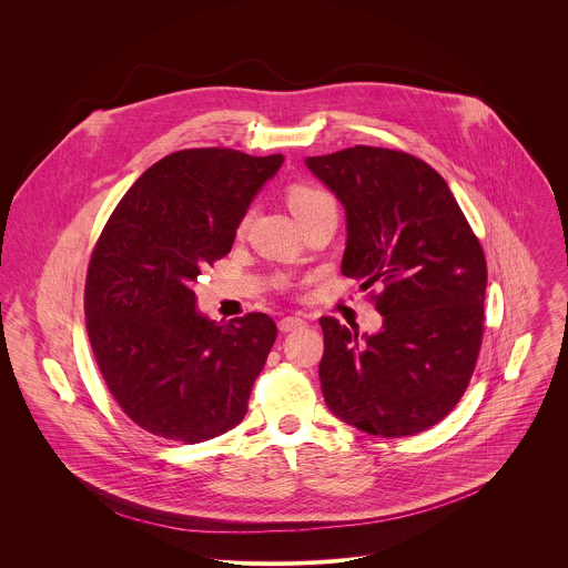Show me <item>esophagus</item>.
Returning <instances> with one entry per match:
<instances>
[{
  "label": "esophagus",
  "instance_id": "1",
  "mask_svg": "<svg viewBox=\"0 0 568 568\" xmlns=\"http://www.w3.org/2000/svg\"><path fill=\"white\" fill-rule=\"evenodd\" d=\"M306 320L304 317H284V320H280V329L282 332H293V329H302V327H306Z\"/></svg>",
  "mask_w": 568,
  "mask_h": 568
}]
</instances>
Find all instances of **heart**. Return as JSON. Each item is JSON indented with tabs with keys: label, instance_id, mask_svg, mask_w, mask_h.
<instances>
[{
	"label": "heart",
	"instance_id": "heart-1",
	"mask_svg": "<svg viewBox=\"0 0 568 568\" xmlns=\"http://www.w3.org/2000/svg\"><path fill=\"white\" fill-rule=\"evenodd\" d=\"M286 201L297 219H304L306 214L327 207V205H334V199L325 190L308 185V183H293L286 192ZM244 225H246V216H244L241 227Z\"/></svg>",
	"mask_w": 568,
	"mask_h": 568
}]
</instances>
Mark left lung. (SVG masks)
Returning <instances> with one entry per match:
<instances>
[{
    "instance_id": "8db88e82",
    "label": "left lung",
    "mask_w": 568,
    "mask_h": 568,
    "mask_svg": "<svg viewBox=\"0 0 568 568\" xmlns=\"http://www.w3.org/2000/svg\"><path fill=\"white\" fill-rule=\"evenodd\" d=\"M306 165L345 207L341 271L372 291L378 334L322 317L325 405L381 437L442 422L462 400L484 338L487 264L448 183L403 151L354 146Z\"/></svg>"
}]
</instances>
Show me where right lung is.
<instances>
[{"label":"right lung","mask_w":568,"mask_h":568,"mask_svg":"<svg viewBox=\"0 0 568 568\" xmlns=\"http://www.w3.org/2000/svg\"><path fill=\"white\" fill-rule=\"evenodd\" d=\"M282 162L234 149L172 153L133 183L93 246L84 324L95 363L120 408L158 437L199 444L243 422L277 327L264 313L210 322L192 284L230 253Z\"/></svg>","instance_id":"right-lung-1"}]
</instances>
